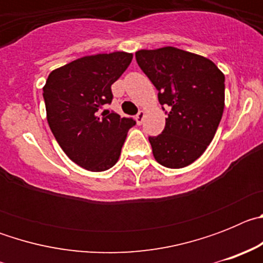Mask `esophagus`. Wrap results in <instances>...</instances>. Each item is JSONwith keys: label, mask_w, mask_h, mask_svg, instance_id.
Here are the masks:
<instances>
[{"label": "esophagus", "mask_w": 263, "mask_h": 263, "mask_svg": "<svg viewBox=\"0 0 263 263\" xmlns=\"http://www.w3.org/2000/svg\"><path fill=\"white\" fill-rule=\"evenodd\" d=\"M143 120H145V111H143V110H139V111H138V115L136 116L137 124H138V125H142Z\"/></svg>", "instance_id": "esophagus-1"}]
</instances>
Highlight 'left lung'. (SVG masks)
Instances as JSON below:
<instances>
[{"instance_id":"left-lung-1","label":"left lung","mask_w":263,"mask_h":263,"mask_svg":"<svg viewBox=\"0 0 263 263\" xmlns=\"http://www.w3.org/2000/svg\"><path fill=\"white\" fill-rule=\"evenodd\" d=\"M138 66L168 106L162 134L148 137L158 163L182 168L194 163L212 142L225 105V76L212 60L162 47L136 52Z\"/></svg>"}]
</instances>
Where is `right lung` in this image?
<instances>
[{
  "label": "right lung",
  "mask_w": 263,
  "mask_h": 263,
  "mask_svg": "<svg viewBox=\"0 0 263 263\" xmlns=\"http://www.w3.org/2000/svg\"><path fill=\"white\" fill-rule=\"evenodd\" d=\"M133 53L116 51L80 58L53 69L43 87L47 122L67 157L93 173L117 163L133 118L103 110L111 103V84L129 67Z\"/></svg>",
  "instance_id": "obj_1"
}]
</instances>
